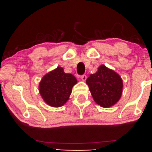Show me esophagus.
I'll return each instance as SVG.
<instances>
[{
	"label": "esophagus",
	"mask_w": 152,
	"mask_h": 152,
	"mask_svg": "<svg viewBox=\"0 0 152 152\" xmlns=\"http://www.w3.org/2000/svg\"><path fill=\"white\" fill-rule=\"evenodd\" d=\"M80 78L82 81H85L86 79H87V76H86V75H82V76H80Z\"/></svg>",
	"instance_id": "34e87169"
}]
</instances>
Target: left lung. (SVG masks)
Here are the masks:
<instances>
[{
    "mask_svg": "<svg viewBox=\"0 0 152 152\" xmlns=\"http://www.w3.org/2000/svg\"><path fill=\"white\" fill-rule=\"evenodd\" d=\"M97 104L107 108L115 104L123 91V81L116 72L102 65L86 80Z\"/></svg>",
    "mask_w": 152,
    "mask_h": 152,
    "instance_id": "8db88e82",
    "label": "left lung"
}]
</instances>
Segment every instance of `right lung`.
I'll return each mask as SVG.
<instances>
[{"label": "right lung", "instance_id": "1", "mask_svg": "<svg viewBox=\"0 0 152 152\" xmlns=\"http://www.w3.org/2000/svg\"><path fill=\"white\" fill-rule=\"evenodd\" d=\"M77 83L73 75L64 72L57 67L42 77L39 85V90L44 102L50 107H62L69 99L72 88Z\"/></svg>", "mask_w": 152, "mask_h": 152}]
</instances>
